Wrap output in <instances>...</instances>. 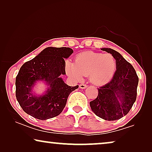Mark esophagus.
Masks as SVG:
<instances>
[{
	"label": "esophagus",
	"mask_w": 152,
	"mask_h": 152,
	"mask_svg": "<svg viewBox=\"0 0 152 152\" xmlns=\"http://www.w3.org/2000/svg\"><path fill=\"white\" fill-rule=\"evenodd\" d=\"M87 87V85L85 84H80V88H82V89H84L86 88Z\"/></svg>",
	"instance_id": "1"
}]
</instances>
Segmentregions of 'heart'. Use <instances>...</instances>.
<instances>
[{
  "mask_svg": "<svg viewBox=\"0 0 152 152\" xmlns=\"http://www.w3.org/2000/svg\"><path fill=\"white\" fill-rule=\"evenodd\" d=\"M116 65V60L111 54L88 51L78 54L75 63L66 61V70L75 80H80L83 76H88L93 84L103 85L113 77Z\"/></svg>",
  "mask_w": 152,
  "mask_h": 152,
  "instance_id": "heart-1",
  "label": "heart"
}]
</instances>
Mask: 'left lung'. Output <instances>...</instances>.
Masks as SVG:
<instances>
[{
  "label": "left lung",
  "mask_w": 152,
  "mask_h": 152,
  "mask_svg": "<svg viewBox=\"0 0 152 152\" xmlns=\"http://www.w3.org/2000/svg\"><path fill=\"white\" fill-rule=\"evenodd\" d=\"M111 54L116 60V70L113 78L99 87L96 99L90 102L95 115L105 120L113 121L126 115L136 99L138 77L132 64L111 48H102Z\"/></svg>",
  "instance_id": "8db88e82"
}]
</instances>
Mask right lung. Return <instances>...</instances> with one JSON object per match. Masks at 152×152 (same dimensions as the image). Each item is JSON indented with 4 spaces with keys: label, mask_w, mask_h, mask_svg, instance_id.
Listing matches in <instances>:
<instances>
[{
    "label": "right lung",
    "mask_w": 152,
    "mask_h": 152,
    "mask_svg": "<svg viewBox=\"0 0 152 152\" xmlns=\"http://www.w3.org/2000/svg\"><path fill=\"white\" fill-rule=\"evenodd\" d=\"M72 53L70 48L48 47L20 67L16 77V97L26 113L45 120L61 113L68 95L79 87L68 86L60 77L66 75L64 59ZM37 80H43L49 86L46 93L39 96L31 93Z\"/></svg>",
    "instance_id": "add662e5"
}]
</instances>
